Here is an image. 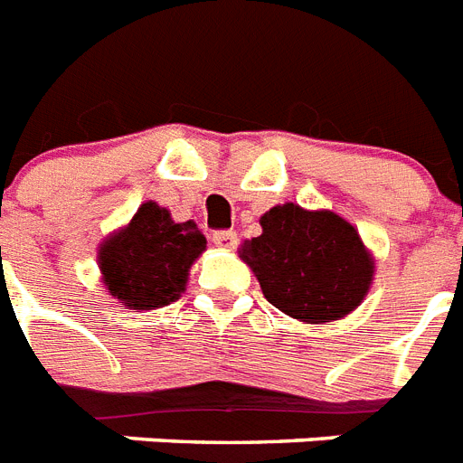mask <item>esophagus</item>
Returning a JSON list of instances; mask_svg holds the SVG:
<instances>
[{
	"label": "esophagus",
	"mask_w": 463,
	"mask_h": 463,
	"mask_svg": "<svg viewBox=\"0 0 463 463\" xmlns=\"http://www.w3.org/2000/svg\"><path fill=\"white\" fill-rule=\"evenodd\" d=\"M214 246H220L224 250H234L239 239H236V232H214L213 234Z\"/></svg>",
	"instance_id": "34e87169"
}]
</instances>
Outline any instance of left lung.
<instances>
[{"mask_svg":"<svg viewBox=\"0 0 463 463\" xmlns=\"http://www.w3.org/2000/svg\"><path fill=\"white\" fill-rule=\"evenodd\" d=\"M262 234L241 243V258L275 308L294 320L323 325L364 303L375 258L358 229L332 210L275 205L260 217Z\"/></svg>","mask_w":463,"mask_h":463,"instance_id":"left-lung-1","label":"left lung"}]
</instances>
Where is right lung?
<instances>
[{
  "mask_svg": "<svg viewBox=\"0 0 463 463\" xmlns=\"http://www.w3.org/2000/svg\"><path fill=\"white\" fill-rule=\"evenodd\" d=\"M205 249L194 220L174 222L167 208L147 201L99 243V275L124 308L155 310L186 291L188 272Z\"/></svg>",
  "mask_w": 463,
  "mask_h": 463,
  "instance_id": "add662e5",
  "label": "right lung"
}]
</instances>
